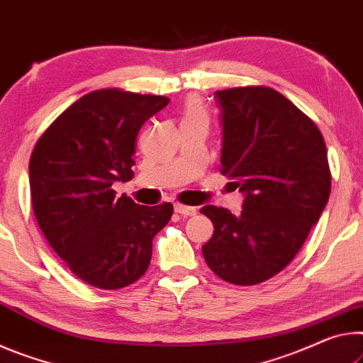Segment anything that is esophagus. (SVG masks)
<instances>
[{"mask_svg":"<svg viewBox=\"0 0 363 363\" xmlns=\"http://www.w3.org/2000/svg\"><path fill=\"white\" fill-rule=\"evenodd\" d=\"M174 209L177 213H180V216H185V217H191L196 213L194 207H189V206H183V204H175Z\"/></svg>","mask_w":363,"mask_h":363,"instance_id":"1","label":"esophagus"}]
</instances>
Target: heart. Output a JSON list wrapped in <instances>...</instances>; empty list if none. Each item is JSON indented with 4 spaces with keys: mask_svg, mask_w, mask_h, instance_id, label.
<instances>
[{
    "mask_svg": "<svg viewBox=\"0 0 363 363\" xmlns=\"http://www.w3.org/2000/svg\"><path fill=\"white\" fill-rule=\"evenodd\" d=\"M186 118H204V121H207L206 111L198 99L193 98L185 104V116H183V121H186Z\"/></svg>",
    "mask_w": 363,
    "mask_h": 363,
    "instance_id": "1",
    "label": "heart"
}]
</instances>
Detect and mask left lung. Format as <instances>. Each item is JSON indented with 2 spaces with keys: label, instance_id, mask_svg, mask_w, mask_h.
<instances>
[{
  "label": "left lung",
  "instance_id": "8db88e82",
  "mask_svg": "<svg viewBox=\"0 0 363 363\" xmlns=\"http://www.w3.org/2000/svg\"><path fill=\"white\" fill-rule=\"evenodd\" d=\"M222 174L245 194L242 211L204 206L213 223L203 246L222 280L251 286L281 272L304 245L330 198L331 174L315 123L272 88L216 91Z\"/></svg>",
  "mask_w": 363,
  "mask_h": 363
}]
</instances>
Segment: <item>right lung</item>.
<instances>
[{
  "mask_svg": "<svg viewBox=\"0 0 363 363\" xmlns=\"http://www.w3.org/2000/svg\"><path fill=\"white\" fill-rule=\"evenodd\" d=\"M167 96L121 90L88 93L65 109L33 147L32 206L45 238L91 286L118 289L145 275L152 238L174 206H140L112 189L133 178L135 140Z\"/></svg>",
  "mask_w": 363,
  "mask_h": 363,
  "instance_id": "1",
  "label": "right lung"
}]
</instances>
